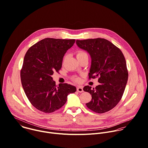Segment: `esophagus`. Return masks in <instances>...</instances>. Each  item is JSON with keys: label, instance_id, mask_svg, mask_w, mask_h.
<instances>
[{"label": "esophagus", "instance_id": "1", "mask_svg": "<svg viewBox=\"0 0 148 148\" xmlns=\"http://www.w3.org/2000/svg\"><path fill=\"white\" fill-rule=\"evenodd\" d=\"M77 91L79 92H82L83 91V88L82 87L78 86V87H77Z\"/></svg>", "mask_w": 148, "mask_h": 148}]
</instances>
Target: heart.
I'll use <instances>...</instances> for the list:
<instances>
[{
    "label": "heart",
    "instance_id": "1",
    "mask_svg": "<svg viewBox=\"0 0 148 148\" xmlns=\"http://www.w3.org/2000/svg\"><path fill=\"white\" fill-rule=\"evenodd\" d=\"M84 56H87V54L83 51H79L76 53L77 58H81V57H84ZM72 79H73V81H75L76 82H79L80 81V79L78 77H76V76L73 77Z\"/></svg>",
    "mask_w": 148,
    "mask_h": 148
}]
</instances>
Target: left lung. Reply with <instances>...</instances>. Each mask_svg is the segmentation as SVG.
Returning <instances> with one entry per match:
<instances>
[{"mask_svg": "<svg viewBox=\"0 0 148 148\" xmlns=\"http://www.w3.org/2000/svg\"><path fill=\"white\" fill-rule=\"evenodd\" d=\"M76 44L91 56L89 79L98 77L99 83L95 88L89 86L83 88L92 97L86 105L96 113L106 112L119 102L127 84L128 73L124 56L118 47L105 39L77 40Z\"/></svg>", "mask_w": 148, "mask_h": 148, "instance_id": "1", "label": "left lung"}]
</instances>
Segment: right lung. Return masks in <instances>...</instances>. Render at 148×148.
Instances as JSON below:
<instances>
[{"label": "right lung", "instance_id": "add662e5", "mask_svg": "<svg viewBox=\"0 0 148 148\" xmlns=\"http://www.w3.org/2000/svg\"><path fill=\"white\" fill-rule=\"evenodd\" d=\"M75 42V39L45 38L26 53L21 80L28 99L37 109L54 112L65 105L69 94L76 91L67 83L56 86L51 77L54 72L61 69L65 54Z\"/></svg>", "mask_w": 148, "mask_h": 148}]
</instances>
